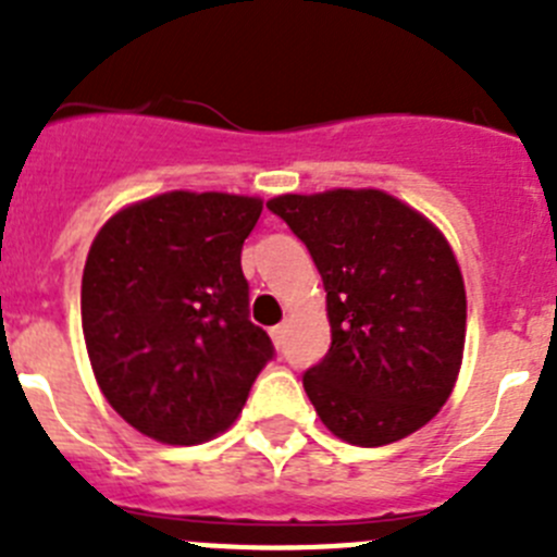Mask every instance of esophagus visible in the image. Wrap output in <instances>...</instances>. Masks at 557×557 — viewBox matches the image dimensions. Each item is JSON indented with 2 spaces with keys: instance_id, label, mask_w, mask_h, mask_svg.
I'll return each instance as SVG.
<instances>
[{
  "instance_id": "34e87169",
  "label": "esophagus",
  "mask_w": 557,
  "mask_h": 557,
  "mask_svg": "<svg viewBox=\"0 0 557 557\" xmlns=\"http://www.w3.org/2000/svg\"><path fill=\"white\" fill-rule=\"evenodd\" d=\"M284 334H287V326H284V323H278V326H273L270 329V337H273V343L278 348L284 346Z\"/></svg>"
}]
</instances>
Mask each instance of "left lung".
<instances>
[{
  "instance_id": "obj_1",
  "label": "left lung",
  "mask_w": 557,
  "mask_h": 557,
  "mask_svg": "<svg viewBox=\"0 0 557 557\" xmlns=\"http://www.w3.org/2000/svg\"><path fill=\"white\" fill-rule=\"evenodd\" d=\"M268 209L307 245L332 346L304 373L329 432L354 446L412 435L446 405L466 343V287L446 236L379 189L278 195Z\"/></svg>"
}]
</instances>
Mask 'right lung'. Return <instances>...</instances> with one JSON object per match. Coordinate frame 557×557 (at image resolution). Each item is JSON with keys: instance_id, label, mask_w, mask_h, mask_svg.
Returning <instances> with one entry per match:
<instances>
[{"instance_id": "add662e5", "label": "right lung", "mask_w": 557, "mask_h": 557, "mask_svg": "<svg viewBox=\"0 0 557 557\" xmlns=\"http://www.w3.org/2000/svg\"><path fill=\"white\" fill-rule=\"evenodd\" d=\"M262 200L166 191L116 211L83 270L86 351L108 405L141 435L203 444L243 412L273 359L248 321L243 243Z\"/></svg>"}]
</instances>
